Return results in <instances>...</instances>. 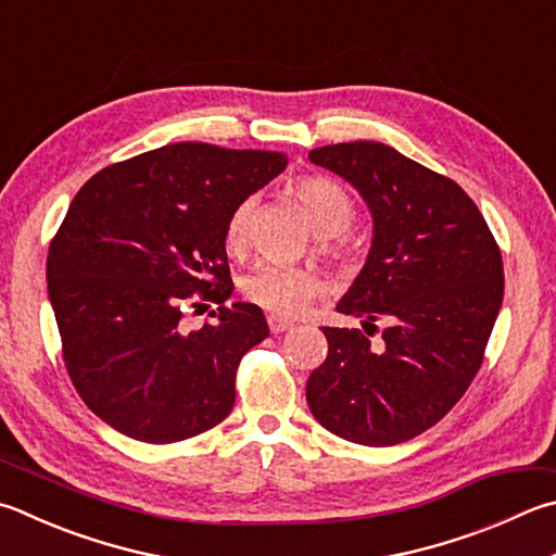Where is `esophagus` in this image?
<instances>
[{
	"label": "esophagus",
	"mask_w": 556,
	"mask_h": 556,
	"mask_svg": "<svg viewBox=\"0 0 556 556\" xmlns=\"http://www.w3.org/2000/svg\"><path fill=\"white\" fill-rule=\"evenodd\" d=\"M267 323H269V330H271V332H285V330L291 328V320L279 318V316H269Z\"/></svg>",
	"instance_id": "esophagus-1"
}]
</instances>
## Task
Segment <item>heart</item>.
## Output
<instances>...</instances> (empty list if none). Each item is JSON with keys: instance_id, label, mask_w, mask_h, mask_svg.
Returning <instances> with one entry per match:
<instances>
[{"instance_id": "1", "label": "heart", "mask_w": 556, "mask_h": 556, "mask_svg": "<svg viewBox=\"0 0 556 556\" xmlns=\"http://www.w3.org/2000/svg\"><path fill=\"white\" fill-rule=\"evenodd\" d=\"M296 197L304 204L313 228L320 236H330L323 250L342 265L355 262V250L342 240V233L355 220V201L348 194V189L330 177L308 175L296 181ZM252 216H255V199H245L230 214L226 226V250L230 255H240L248 248ZM332 235L337 238L332 239ZM320 289L323 279L318 271L275 265V262H260L243 277L245 299L275 316H294L313 296L320 294Z\"/></svg>"}]
</instances>
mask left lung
Masks as SVG:
<instances>
[{
    "mask_svg": "<svg viewBox=\"0 0 556 556\" xmlns=\"http://www.w3.org/2000/svg\"><path fill=\"white\" fill-rule=\"evenodd\" d=\"M313 165L367 201L375 238L338 304L362 328H323L328 357L306 401L323 428L389 447L445 418L483 362L503 304V260L477 204L457 181L375 140L323 146ZM383 319L379 346L368 336Z\"/></svg>",
    "mask_w": 556,
    "mask_h": 556,
    "instance_id": "left-lung-1",
    "label": "left lung"
}]
</instances>
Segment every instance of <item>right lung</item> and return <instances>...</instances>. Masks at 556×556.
<instances>
[{"mask_svg":"<svg viewBox=\"0 0 556 556\" xmlns=\"http://www.w3.org/2000/svg\"><path fill=\"white\" fill-rule=\"evenodd\" d=\"M285 167L269 150L173 143L77 191L48 250V296L67 375L106 426L167 445L233 410L240 359L269 328L260 306H226V226ZM204 300L217 320L187 333L180 316Z\"/></svg>","mask_w":556,"mask_h":556,"instance_id":"1","label":"right lung"}]
</instances>
